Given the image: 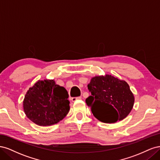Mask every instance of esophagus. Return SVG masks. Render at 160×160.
<instances>
[{
	"mask_svg": "<svg viewBox=\"0 0 160 160\" xmlns=\"http://www.w3.org/2000/svg\"><path fill=\"white\" fill-rule=\"evenodd\" d=\"M82 99V97L80 96V97H77V98H71V101H72V102H75V101H77V100H79V99Z\"/></svg>",
	"mask_w": 160,
	"mask_h": 160,
	"instance_id": "esophagus-1",
	"label": "esophagus"
}]
</instances>
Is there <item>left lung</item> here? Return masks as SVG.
Masks as SVG:
<instances>
[{
  "instance_id": "obj_1",
  "label": "left lung",
  "mask_w": 160,
  "mask_h": 160,
  "mask_svg": "<svg viewBox=\"0 0 160 160\" xmlns=\"http://www.w3.org/2000/svg\"><path fill=\"white\" fill-rule=\"evenodd\" d=\"M88 87L91 95L85 102L101 122L123 120L133 109L134 95L126 81L107 74L92 77Z\"/></svg>"
}]
</instances>
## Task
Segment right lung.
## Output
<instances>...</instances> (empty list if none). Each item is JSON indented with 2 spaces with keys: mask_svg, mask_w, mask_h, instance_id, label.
I'll return each mask as SVG.
<instances>
[{
  "mask_svg": "<svg viewBox=\"0 0 160 160\" xmlns=\"http://www.w3.org/2000/svg\"><path fill=\"white\" fill-rule=\"evenodd\" d=\"M68 92L53 79L39 80L27 91L23 109L31 122L49 126L63 119L70 109Z\"/></svg>",
  "mask_w": 160,
  "mask_h": 160,
  "instance_id": "add662e5",
  "label": "right lung"
}]
</instances>
